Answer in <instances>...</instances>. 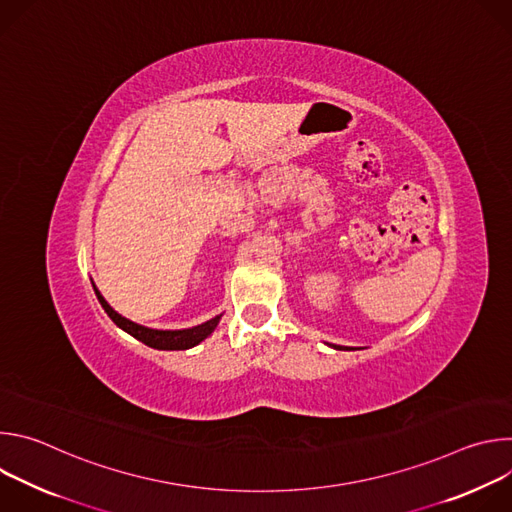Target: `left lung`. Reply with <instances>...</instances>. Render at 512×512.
I'll use <instances>...</instances> for the list:
<instances>
[{
	"label": "left lung",
	"mask_w": 512,
	"mask_h": 512,
	"mask_svg": "<svg viewBox=\"0 0 512 512\" xmlns=\"http://www.w3.org/2000/svg\"><path fill=\"white\" fill-rule=\"evenodd\" d=\"M328 346H332L334 350H350L348 346H338V344H328Z\"/></svg>",
	"instance_id": "left-lung-1"
}]
</instances>
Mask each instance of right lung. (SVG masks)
Instances as JSON below:
<instances>
[{"label": "right lung", "mask_w": 512, "mask_h": 512, "mask_svg": "<svg viewBox=\"0 0 512 512\" xmlns=\"http://www.w3.org/2000/svg\"><path fill=\"white\" fill-rule=\"evenodd\" d=\"M93 289L97 294V300L99 304L103 306V310L107 312V316L121 328L125 330L127 334H131L133 338H137L139 342H143L145 346H152V348H158V350H188L196 344H200L204 338H208L214 328L218 326V322H221L223 314L221 316H214L198 326H192V328H184V330H156V328H148V326H141L137 322H131L127 320L125 316L117 314L109 304L107 300L101 296V291L97 289V285L93 283Z\"/></svg>", "instance_id": "right-lung-1"}]
</instances>
